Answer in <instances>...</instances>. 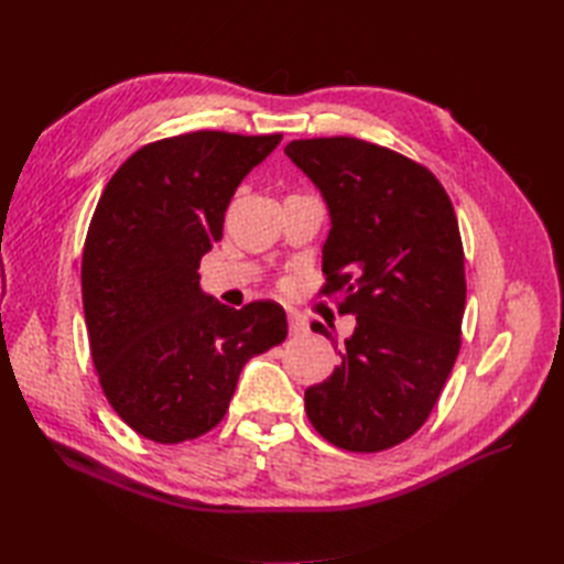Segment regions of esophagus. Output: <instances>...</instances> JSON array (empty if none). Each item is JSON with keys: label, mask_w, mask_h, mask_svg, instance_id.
<instances>
[{"label": "esophagus", "mask_w": 564, "mask_h": 564, "mask_svg": "<svg viewBox=\"0 0 564 564\" xmlns=\"http://www.w3.org/2000/svg\"><path fill=\"white\" fill-rule=\"evenodd\" d=\"M289 329H291V334H305L307 332V325H305V319L297 315V313H293V310H289Z\"/></svg>", "instance_id": "obj_1"}]
</instances>
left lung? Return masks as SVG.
I'll use <instances>...</instances> for the list:
<instances>
[{
    "instance_id": "1",
    "label": "left lung",
    "mask_w": 564,
    "mask_h": 564,
    "mask_svg": "<svg viewBox=\"0 0 564 564\" xmlns=\"http://www.w3.org/2000/svg\"><path fill=\"white\" fill-rule=\"evenodd\" d=\"M285 154L327 200L319 295L356 315L341 366L305 390L332 446L378 453L416 434L460 351L465 263L458 220L424 164L358 138L293 140ZM315 332L334 337L315 322Z\"/></svg>"
}]
</instances>
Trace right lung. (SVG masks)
<instances>
[{"mask_svg":"<svg viewBox=\"0 0 564 564\" xmlns=\"http://www.w3.org/2000/svg\"><path fill=\"white\" fill-rule=\"evenodd\" d=\"M196 130L164 138L118 166L82 251L91 361L113 412L158 443L220 424L251 356L289 334L279 303L227 307L198 285L239 182L281 142Z\"/></svg>","mask_w":564,"mask_h":564,"instance_id":"1","label":"right lung"}]
</instances>
